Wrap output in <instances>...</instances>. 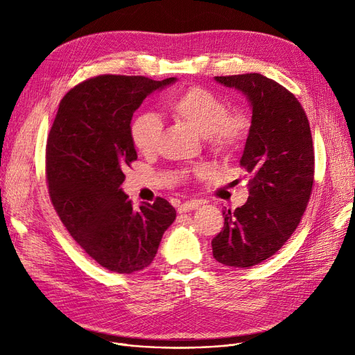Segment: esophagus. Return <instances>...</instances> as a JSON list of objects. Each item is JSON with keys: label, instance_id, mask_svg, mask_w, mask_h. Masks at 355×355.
Returning <instances> with one entry per match:
<instances>
[{"label": "esophagus", "instance_id": "34e87169", "mask_svg": "<svg viewBox=\"0 0 355 355\" xmlns=\"http://www.w3.org/2000/svg\"><path fill=\"white\" fill-rule=\"evenodd\" d=\"M202 204L204 202L201 200H191V201L180 204V206L178 207V211L179 213H187V211H191V210H197L200 206H202Z\"/></svg>", "mask_w": 355, "mask_h": 355}]
</instances>
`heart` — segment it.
I'll return each mask as SVG.
<instances>
[{
	"label": "heart",
	"mask_w": 355,
	"mask_h": 355,
	"mask_svg": "<svg viewBox=\"0 0 355 355\" xmlns=\"http://www.w3.org/2000/svg\"><path fill=\"white\" fill-rule=\"evenodd\" d=\"M168 110L201 135L218 153L237 149L249 132V120L243 112H227V105L211 92L191 87L168 102ZM163 124L155 114H139L132 123V139L142 154L158 148Z\"/></svg>",
	"instance_id": "obj_1"
}]
</instances>
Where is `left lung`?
Masks as SVG:
<instances>
[{
  "label": "left lung",
  "mask_w": 355,
  "mask_h": 355,
  "mask_svg": "<svg viewBox=\"0 0 355 355\" xmlns=\"http://www.w3.org/2000/svg\"><path fill=\"white\" fill-rule=\"evenodd\" d=\"M214 81L239 90L250 105L240 167L252 179L243 206L222 210L213 257L225 266L252 268L280 250L302 219L314 184L313 136L302 106L274 80L243 73Z\"/></svg>",
  "instance_id": "1"
}]
</instances>
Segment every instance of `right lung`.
<instances>
[{"mask_svg": "<svg viewBox=\"0 0 355 355\" xmlns=\"http://www.w3.org/2000/svg\"><path fill=\"white\" fill-rule=\"evenodd\" d=\"M176 83L99 75L69 90L47 137L53 206L72 239L106 270L132 274L153 263L176 210L164 198L132 206L121 189L137 158L133 112L146 96Z\"/></svg>", "mask_w": 355, "mask_h": 355, "instance_id": "add662e5", "label": "right lung"}]
</instances>
